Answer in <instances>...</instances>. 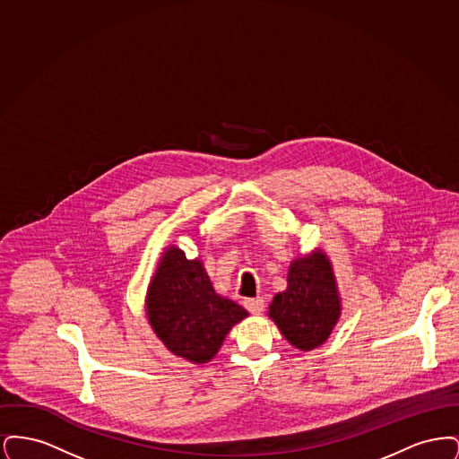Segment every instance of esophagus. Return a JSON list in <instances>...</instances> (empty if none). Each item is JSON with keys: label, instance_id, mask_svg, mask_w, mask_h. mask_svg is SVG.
Segmentation results:
<instances>
[{"label": "esophagus", "instance_id": "1", "mask_svg": "<svg viewBox=\"0 0 459 459\" xmlns=\"http://www.w3.org/2000/svg\"><path fill=\"white\" fill-rule=\"evenodd\" d=\"M244 306L253 313V315H260L263 311V307H264V301H263V298H251V299H246L244 301Z\"/></svg>", "mask_w": 459, "mask_h": 459}]
</instances>
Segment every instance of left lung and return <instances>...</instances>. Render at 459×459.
<instances>
[{
  "label": "left lung",
  "instance_id": "obj_1",
  "mask_svg": "<svg viewBox=\"0 0 459 459\" xmlns=\"http://www.w3.org/2000/svg\"><path fill=\"white\" fill-rule=\"evenodd\" d=\"M341 311L342 303L332 262L320 247L292 260L287 272V289L275 294L268 306L270 320L285 341L299 351L320 348L337 325Z\"/></svg>",
  "mask_w": 459,
  "mask_h": 459
}]
</instances>
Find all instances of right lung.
<instances>
[{"instance_id":"add662e5","label":"right lung","mask_w":459,"mask_h":459,"mask_svg":"<svg viewBox=\"0 0 459 459\" xmlns=\"http://www.w3.org/2000/svg\"><path fill=\"white\" fill-rule=\"evenodd\" d=\"M144 305L150 327L163 346L195 365L212 361L227 333L249 315L217 294L203 262L187 260L174 244L158 260Z\"/></svg>"}]
</instances>
